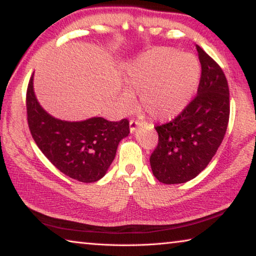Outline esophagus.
<instances>
[{
    "mask_svg": "<svg viewBox=\"0 0 256 256\" xmlns=\"http://www.w3.org/2000/svg\"><path fill=\"white\" fill-rule=\"evenodd\" d=\"M138 126H141L140 122H138V120H131V122H130V132L134 133Z\"/></svg>",
    "mask_w": 256,
    "mask_h": 256,
    "instance_id": "34e87169",
    "label": "esophagus"
}]
</instances>
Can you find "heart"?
I'll list each match as a JSON object with an SVG mask.
<instances>
[{
	"instance_id": "b5f03b06",
	"label": "heart",
	"mask_w": 256,
	"mask_h": 256,
	"mask_svg": "<svg viewBox=\"0 0 256 256\" xmlns=\"http://www.w3.org/2000/svg\"><path fill=\"white\" fill-rule=\"evenodd\" d=\"M200 76L198 60L190 54L159 47L138 56L126 70L128 89L120 94L123 110L136 107L141 94L142 107L151 118L168 120L176 118L188 105Z\"/></svg>"
}]
</instances>
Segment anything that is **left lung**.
<instances>
[{
  "label": "left lung",
  "instance_id": "1",
  "mask_svg": "<svg viewBox=\"0 0 256 256\" xmlns=\"http://www.w3.org/2000/svg\"><path fill=\"white\" fill-rule=\"evenodd\" d=\"M196 50L202 68L196 97L175 120L156 128L159 140L150 166L164 184H182L196 177L226 134L230 110L227 79L200 46Z\"/></svg>",
  "mask_w": 256,
  "mask_h": 256
}]
</instances>
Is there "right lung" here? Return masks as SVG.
Segmentation results:
<instances>
[{"label":"right lung","mask_w":256,"mask_h":256,"mask_svg":"<svg viewBox=\"0 0 256 256\" xmlns=\"http://www.w3.org/2000/svg\"><path fill=\"white\" fill-rule=\"evenodd\" d=\"M27 115L30 133L42 152L60 172L82 183L106 175L118 144L130 133L125 118L110 122L96 116L70 122L52 116L37 100L34 74L27 90Z\"/></svg>","instance_id":"1"}]
</instances>
